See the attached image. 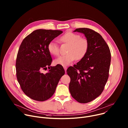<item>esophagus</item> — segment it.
Instances as JSON below:
<instances>
[{
	"instance_id": "1",
	"label": "esophagus",
	"mask_w": 128,
	"mask_h": 128,
	"mask_svg": "<svg viewBox=\"0 0 128 128\" xmlns=\"http://www.w3.org/2000/svg\"><path fill=\"white\" fill-rule=\"evenodd\" d=\"M64 69L65 71V72H66V70H67V67H66V66H64Z\"/></svg>"
}]
</instances>
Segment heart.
Returning a JSON list of instances; mask_svg holds the SVG:
<instances>
[{
	"instance_id": "1",
	"label": "heart",
	"mask_w": 128,
	"mask_h": 128,
	"mask_svg": "<svg viewBox=\"0 0 128 128\" xmlns=\"http://www.w3.org/2000/svg\"><path fill=\"white\" fill-rule=\"evenodd\" d=\"M61 42L69 45L66 55L61 56L55 59L56 64L63 66H68L76 59H82L86 54L88 48V42L86 39L81 38L80 35L76 33L67 32L61 36ZM48 50L53 56H57L59 54V46L57 42L50 41L48 44Z\"/></svg>"
}]
</instances>
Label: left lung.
<instances>
[{
  "label": "left lung",
  "instance_id": "1",
  "mask_svg": "<svg viewBox=\"0 0 128 128\" xmlns=\"http://www.w3.org/2000/svg\"><path fill=\"white\" fill-rule=\"evenodd\" d=\"M82 33L88 42L85 56L67 74L70 78L69 90L72 97L80 103L93 101L100 95L109 76L111 62L109 48L98 33L89 28L76 29Z\"/></svg>",
  "mask_w": 128,
  "mask_h": 128
}]
</instances>
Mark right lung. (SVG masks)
I'll list each match as a JSON object with an SVG mask.
<instances>
[{
    "label": "right lung",
    "mask_w": 128,
    "mask_h": 128,
    "mask_svg": "<svg viewBox=\"0 0 128 128\" xmlns=\"http://www.w3.org/2000/svg\"><path fill=\"white\" fill-rule=\"evenodd\" d=\"M61 30L38 29L33 31L22 41L16 56V75L23 92L36 101L50 98L64 75L62 66H50L52 62L48 44L62 33ZM49 70L46 74L42 70Z\"/></svg>",
    "instance_id": "right-lung-1"
}]
</instances>
